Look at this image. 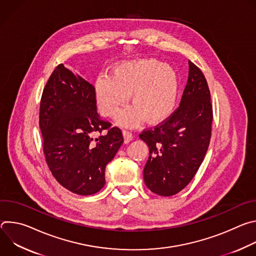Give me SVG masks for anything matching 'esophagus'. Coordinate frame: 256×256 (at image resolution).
<instances>
[{
    "label": "esophagus",
    "mask_w": 256,
    "mask_h": 256,
    "mask_svg": "<svg viewBox=\"0 0 256 256\" xmlns=\"http://www.w3.org/2000/svg\"><path fill=\"white\" fill-rule=\"evenodd\" d=\"M122 136H124V140L126 144L130 142L132 140V134L130 132H128V130H124L122 132Z\"/></svg>",
    "instance_id": "obj_1"
}]
</instances>
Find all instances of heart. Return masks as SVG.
Instances as JSON below:
<instances>
[{"label": "heart", "mask_w": 256, "mask_h": 256, "mask_svg": "<svg viewBox=\"0 0 256 256\" xmlns=\"http://www.w3.org/2000/svg\"><path fill=\"white\" fill-rule=\"evenodd\" d=\"M97 107L103 116H114L130 99L132 105L116 116L124 126H138L144 118L150 124L166 120L173 112L178 95L174 68L153 58L118 64L112 74L100 75L94 84Z\"/></svg>", "instance_id": "heart-1"}]
</instances>
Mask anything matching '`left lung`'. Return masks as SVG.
Masks as SVG:
<instances>
[{
  "instance_id": "left-lung-1",
  "label": "left lung",
  "mask_w": 256,
  "mask_h": 256,
  "mask_svg": "<svg viewBox=\"0 0 256 256\" xmlns=\"http://www.w3.org/2000/svg\"><path fill=\"white\" fill-rule=\"evenodd\" d=\"M180 106L162 124L140 134L149 147L144 167L147 188L162 196L184 190L198 170L208 151L212 109L202 72L190 60Z\"/></svg>"
}]
</instances>
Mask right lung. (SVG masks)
<instances>
[{"mask_svg": "<svg viewBox=\"0 0 256 256\" xmlns=\"http://www.w3.org/2000/svg\"><path fill=\"white\" fill-rule=\"evenodd\" d=\"M110 126L97 114L94 87L58 64L42 93L40 128L46 163L62 186L80 196L104 186L105 167L124 142L122 130Z\"/></svg>", "mask_w": 256, "mask_h": 256, "instance_id": "right-lung-1", "label": "right lung"}]
</instances>
